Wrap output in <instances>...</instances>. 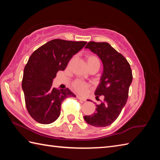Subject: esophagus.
Returning a JSON list of instances; mask_svg holds the SVG:
<instances>
[{"label": "esophagus", "mask_w": 160, "mask_h": 160, "mask_svg": "<svg viewBox=\"0 0 160 160\" xmlns=\"http://www.w3.org/2000/svg\"><path fill=\"white\" fill-rule=\"evenodd\" d=\"M77 98H78V99L80 101H81V102H84V101L86 100L85 98H82V97H80V96H77Z\"/></svg>", "instance_id": "1"}]
</instances>
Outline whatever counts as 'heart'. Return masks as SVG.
I'll list each match as a JSON object with an SVG mask.
<instances>
[{"mask_svg":"<svg viewBox=\"0 0 160 160\" xmlns=\"http://www.w3.org/2000/svg\"><path fill=\"white\" fill-rule=\"evenodd\" d=\"M86 60L89 69L95 67L100 68V62L97 56L94 55H88L86 57ZM71 87H72V89L75 91H76L77 93L85 94L90 88V84L86 82H84L82 80H74L71 84Z\"/></svg>","mask_w":160,"mask_h":160,"instance_id":"b5f03b06","label":"heart"}]
</instances>
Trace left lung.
<instances>
[{"mask_svg":"<svg viewBox=\"0 0 160 160\" xmlns=\"http://www.w3.org/2000/svg\"><path fill=\"white\" fill-rule=\"evenodd\" d=\"M85 48L97 54L103 63V73L95 95L96 99L102 96L104 100L96 105V113L84 118L90 125L105 127L115 121L127 103L132 71L124 56L108 42L91 41Z\"/></svg>","mask_w":160,"mask_h":160,"instance_id":"obj_1","label":"left lung"}]
</instances>
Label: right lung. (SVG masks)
Here are the masks:
<instances>
[{
    "label": "right lung",
    "mask_w": 160,
    "mask_h": 160,
    "mask_svg": "<svg viewBox=\"0 0 160 160\" xmlns=\"http://www.w3.org/2000/svg\"><path fill=\"white\" fill-rule=\"evenodd\" d=\"M87 44L84 41L54 39L40 47L25 67L22 88L27 109L33 120L48 124L60 116L61 104L67 98L76 97L67 88L52 87L58 71L66 69L71 58Z\"/></svg>",
    "instance_id": "1"
}]
</instances>
